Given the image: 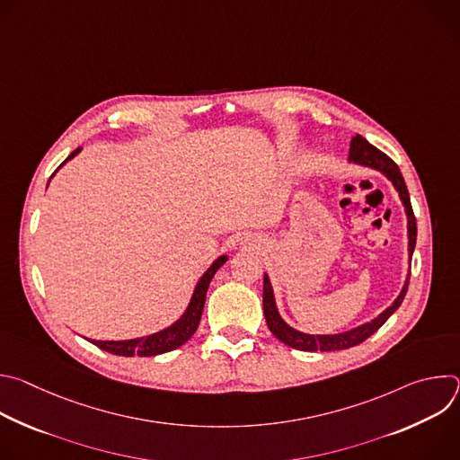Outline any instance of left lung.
<instances>
[{
    "mask_svg": "<svg viewBox=\"0 0 460 460\" xmlns=\"http://www.w3.org/2000/svg\"><path fill=\"white\" fill-rule=\"evenodd\" d=\"M349 162L364 165V167H371L378 172H382L391 183L399 190L401 200L406 208V217H408V252H410V261H411V254L415 251V242H417V220L411 209V202H410V192L406 187V181L402 178L401 169L397 167V164L393 162L387 155H384L382 151H378L376 147H373L366 138H362L360 135L353 137L351 146H349ZM410 275L406 277L404 288L401 291V295L395 298L385 311H382L376 318H373L371 322H366L358 327H353L349 332L344 333H337V335H307L302 332H296L295 327L288 325L275 304V295H273V288L270 282V277L264 275V314H266V322L270 332L286 346L300 349V351H339V349H348L353 346H358L360 342H364L366 339H369L375 332H378V327L395 313L406 293H408V284H410Z\"/></svg>",
    "mask_w": 460,
    "mask_h": 460,
    "instance_id": "obj_1",
    "label": "left lung"
}]
</instances>
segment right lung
Instances as JSON below:
<instances>
[{
    "label": "right lung",
    "instance_id": "obj_1",
    "mask_svg": "<svg viewBox=\"0 0 460 460\" xmlns=\"http://www.w3.org/2000/svg\"><path fill=\"white\" fill-rule=\"evenodd\" d=\"M78 153H80V149H76L65 162H69ZM226 261H227L226 254L218 256L213 261V266L204 273V277L199 280V284H196L194 293L190 296V302H189L185 313L172 325L165 327V330H162L158 333H153L149 337L130 339V341H91L89 339V342H93L94 346H98L100 349H103L107 353L119 355V357H155V355H162V353H167V351H172V349L180 348L181 344H185L194 335L196 327H199L200 318H202V311H204V304H206L208 288H209L215 273L226 264Z\"/></svg>",
    "mask_w": 460,
    "mask_h": 460
}]
</instances>
